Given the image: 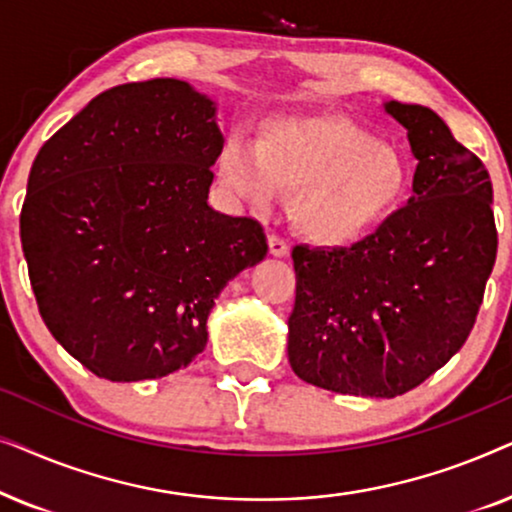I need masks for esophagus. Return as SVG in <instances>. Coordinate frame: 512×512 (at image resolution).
<instances>
[{
  "instance_id": "34e87169",
  "label": "esophagus",
  "mask_w": 512,
  "mask_h": 512,
  "mask_svg": "<svg viewBox=\"0 0 512 512\" xmlns=\"http://www.w3.org/2000/svg\"><path fill=\"white\" fill-rule=\"evenodd\" d=\"M268 247H270V254L277 256V258H286V256L291 254L289 242L282 240V237H279V235H270L268 237Z\"/></svg>"
}]
</instances>
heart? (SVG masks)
Wrapping results in <instances>:
<instances>
[{
	"instance_id": "1",
	"label": "heart",
	"mask_w": 512,
	"mask_h": 512,
	"mask_svg": "<svg viewBox=\"0 0 512 512\" xmlns=\"http://www.w3.org/2000/svg\"><path fill=\"white\" fill-rule=\"evenodd\" d=\"M219 177L256 209L293 191L291 216L307 240L347 247L380 230L408 193V165L396 146L345 116L272 118L258 144L233 135Z\"/></svg>"
}]
</instances>
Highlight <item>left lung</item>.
Instances as JSON below:
<instances>
[{
    "label": "left lung",
    "instance_id": "1",
    "mask_svg": "<svg viewBox=\"0 0 512 512\" xmlns=\"http://www.w3.org/2000/svg\"><path fill=\"white\" fill-rule=\"evenodd\" d=\"M417 158L412 198L352 247L293 249L289 363L335 394L394 398L464 345L496 261L482 160L419 104L384 102Z\"/></svg>",
    "mask_w": 512,
    "mask_h": 512
}]
</instances>
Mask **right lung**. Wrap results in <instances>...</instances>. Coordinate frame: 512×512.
<instances>
[{"mask_svg": "<svg viewBox=\"0 0 512 512\" xmlns=\"http://www.w3.org/2000/svg\"><path fill=\"white\" fill-rule=\"evenodd\" d=\"M221 149L212 97L151 79L104 90L34 158L20 212L32 291L97 377L186 368L223 286L268 254L261 223L209 207Z\"/></svg>", "mask_w": 512, "mask_h": 512, "instance_id": "obj_1", "label": "right lung"}]
</instances>
